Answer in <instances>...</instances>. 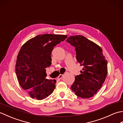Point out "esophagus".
Instances as JSON below:
<instances>
[{
	"instance_id": "34e87169",
	"label": "esophagus",
	"mask_w": 123,
	"mask_h": 123,
	"mask_svg": "<svg viewBox=\"0 0 123 123\" xmlns=\"http://www.w3.org/2000/svg\"><path fill=\"white\" fill-rule=\"evenodd\" d=\"M63 74H60L58 76V77L57 78V79L58 80H61L62 79V78L63 77Z\"/></svg>"
}]
</instances>
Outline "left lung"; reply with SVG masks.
Wrapping results in <instances>:
<instances>
[{"mask_svg": "<svg viewBox=\"0 0 123 123\" xmlns=\"http://www.w3.org/2000/svg\"><path fill=\"white\" fill-rule=\"evenodd\" d=\"M66 41L75 47L77 61L83 67L81 74L75 77L71 90L82 98L92 97L101 87L107 74V61L103 49L80 35L70 36Z\"/></svg>", "mask_w": 123, "mask_h": 123, "instance_id": "8db88e82", "label": "left lung"}]
</instances>
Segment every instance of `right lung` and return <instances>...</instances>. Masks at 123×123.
I'll use <instances>...</instances> for the list:
<instances>
[{"mask_svg": "<svg viewBox=\"0 0 123 123\" xmlns=\"http://www.w3.org/2000/svg\"><path fill=\"white\" fill-rule=\"evenodd\" d=\"M68 37L45 34L36 36L22 46L17 57L15 70L19 85L31 98L42 100L55 87V80L46 79L45 68L51 65L54 46Z\"/></svg>", "mask_w": 123, "mask_h": 123, "instance_id": "1", "label": "right lung"}]
</instances>
